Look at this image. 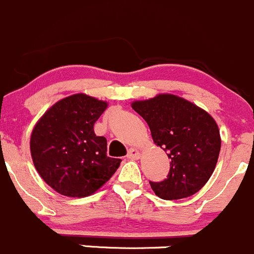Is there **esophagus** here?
Listing matches in <instances>:
<instances>
[{"label": "esophagus", "instance_id": "1", "mask_svg": "<svg viewBox=\"0 0 254 254\" xmlns=\"http://www.w3.org/2000/svg\"><path fill=\"white\" fill-rule=\"evenodd\" d=\"M139 155V152L137 149H134V148H130L127 152V158H129V159H138Z\"/></svg>", "mask_w": 254, "mask_h": 254}]
</instances>
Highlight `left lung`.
Wrapping results in <instances>:
<instances>
[{
    "label": "left lung",
    "instance_id": "8db88e82",
    "mask_svg": "<svg viewBox=\"0 0 254 254\" xmlns=\"http://www.w3.org/2000/svg\"><path fill=\"white\" fill-rule=\"evenodd\" d=\"M132 109L144 119L154 143L172 160L164 180L149 182L155 195L178 200L196 194L211 177L220 154V130L212 117L168 94L133 102Z\"/></svg>",
    "mask_w": 254,
    "mask_h": 254
}]
</instances>
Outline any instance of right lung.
Returning <instances> with one entry per match:
<instances>
[{
    "mask_svg": "<svg viewBox=\"0 0 254 254\" xmlns=\"http://www.w3.org/2000/svg\"><path fill=\"white\" fill-rule=\"evenodd\" d=\"M104 101L76 94L50 107L34 127V167L49 187L65 196H89L105 184L121 159L107 157V140L94 132Z\"/></svg>",
    "mask_w": 254,
    "mask_h": 254,
    "instance_id": "add662e5",
    "label": "right lung"
}]
</instances>
